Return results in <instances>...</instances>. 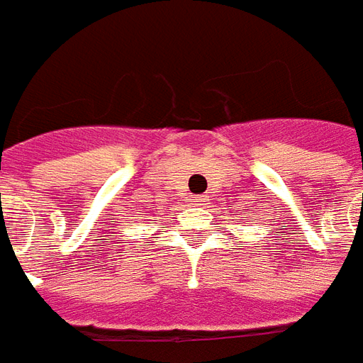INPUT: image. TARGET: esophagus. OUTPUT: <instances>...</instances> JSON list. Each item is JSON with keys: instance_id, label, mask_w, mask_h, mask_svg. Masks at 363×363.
<instances>
[{"instance_id": "obj_1", "label": "esophagus", "mask_w": 363, "mask_h": 363, "mask_svg": "<svg viewBox=\"0 0 363 363\" xmlns=\"http://www.w3.org/2000/svg\"><path fill=\"white\" fill-rule=\"evenodd\" d=\"M195 205H205L201 197H195Z\"/></svg>"}]
</instances>
